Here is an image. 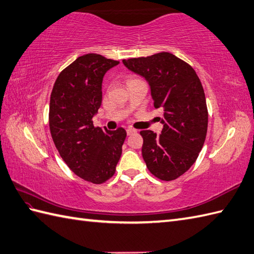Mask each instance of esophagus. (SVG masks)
<instances>
[{
	"label": "esophagus",
	"instance_id": "1",
	"mask_svg": "<svg viewBox=\"0 0 254 254\" xmlns=\"http://www.w3.org/2000/svg\"><path fill=\"white\" fill-rule=\"evenodd\" d=\"M137 131L135 128H133V127H128V128H127V135H132V134H134V133H136Z\"/></svg>",
	"mask_w": 254,
	"mask_h": 254
}]
</instances>
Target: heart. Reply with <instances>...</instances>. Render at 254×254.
I'll list each match as a JSON object with an SVG mask.
<instances>
[{
    "instance_id": "1",
    "label": "heart",
    "mask_w": 254,
    "mask_h": 254,
    "mask_svg": "<svg viewBox=\"0 0 254 254\" xmlns=\"http://www.w3.org/2000/svg\"><path fill=\"white\" fill-rule=\"evenodd\" d=\"M131 80H134V79H129V80H128V81H131ZM128 81H127V82H128Z\"/></svg>"
}]
</instances>
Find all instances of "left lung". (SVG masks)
Instances as JSON below:
<instances>
[{"instance_id":"left-lung-1","label":"left lung","mask_w":254,"mask_h":254,"mask_svg":"<svg viewBox=\"0 0 254 254\" xmlns=\"http://www.w3.org/2000/svg\"><path fill=\"white\" fill-rule=\"evenodd\" d=\"M148 81L155 108L163 111L161 134L140 131L146 167L162 181H173L194 163L208 131V108L200 79L190 64L168 52L123 60Z\"/></svg>"}]
</instances>
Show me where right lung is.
Listing matches in <instances>:
<instances>
[{"label": "right lung", "mask_w": 254, "mask_h": 254, "mask_svg": "<svg viewBox=\"0 0 254 254\" xmlns=\"http://www.w3.org/2000/svg\"><path fill=\"white\" fill-rule=\"evenodd\" d=\"M118 64L92 53L80 56L57 76L51 94L53 141L69 169L93 184L113 178L127 137L123 127L104 131L92 120L102 105L104 75Z\"/></svg>", "instance_id": "1"}]
</instances>
